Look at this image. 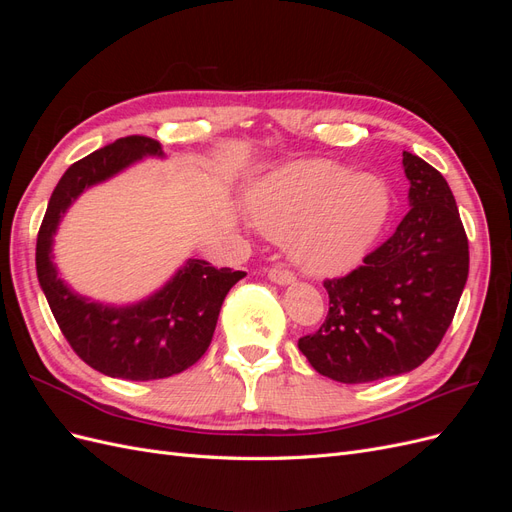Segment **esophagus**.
<instances>
[{
    "label": "esophagus",
    "instance_id": "34e87169",
    "mask_svg": "<svg viewBox=\"0 0 512 512\" xmlns=\"http://www.w3.org/2000/svg\"><path fill=\"white\" fill-rule=\"evenodd\" d=\"M269 280L277 286H290V284H294L297 277H294V273L284 269V267H275V269L269 271Z\"/></svg>",
    "mask_w": 512,
    "mask_h": 512
}]
</instances>
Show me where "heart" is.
<instances>
[{
  "instance_id": "obj_1",
  "label": "heart",
  "mask_w": 512,
  "mask_h": 512,
  "mask_svg": "<svg viewBox=\"0 0 512 512\" xmlns=\"http://www.w3.org/2000/svg\"><path fill=\"white\" fill-rule=\"evenodd\" d=\"M247 207L267 237L286 241L303 271L339 275L359 265L378 239L391 196L378 177L354 175L335 160L309 158L262 177Z\"/></svg>"
}]
</instances>
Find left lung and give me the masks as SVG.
I'll return each instance as SVG.
<instances>
[{"label": "left lung", "instance_id": "8db88e82", "mask_svg": "<svg viewBox=\"0 0 512 512\" xmlns=\"http://www.w3.org/2000/svg\"><path fill=\"white\" fill-rule=\"evenodd\" d=\"M410 211L365 265L327 280L329 314L299 350L344 384L399 376L425 363L451 327L470 252L455 196L436 168L404 151Z\"/></svg>", "mask_w": 512, "mask_h": 512}]
</instances>
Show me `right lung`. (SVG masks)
<instances>
[{
	"mask_svg": "<svg viewBox=\"0 0 512 512\" xmlns=\"http://www.w3.org/2000/svg\"><path fill=\"white\" fill-rule=\"evenodd\" d=\"M145 158L162 160V145L147 136H126L74 162L55 185L36 243L40 288L72 350L104 376L134 382L192 367L211 344L228 290L245 277L243 271L188 258L160 290L128 305L94 301L64 282L53 262L64 215L85 190Z\"/></svg>",
	"mask_w": 512,
	"mask_h": 512,
	"instance_id": "obj_1",
	"label": "right lung"
}]
</instances>
